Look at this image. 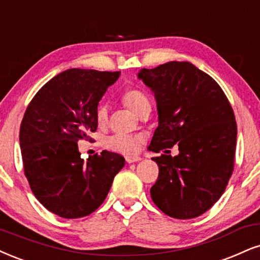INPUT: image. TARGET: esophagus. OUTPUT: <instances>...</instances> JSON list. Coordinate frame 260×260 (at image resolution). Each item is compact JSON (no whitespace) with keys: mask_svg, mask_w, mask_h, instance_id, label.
Returning a JSON list of instances; mask_svg holds the SVG:
<instances>
[{"mask_svg":"<svg viewBox=\"0 0 260 260\" xmlns=\"http://www.w3.org/2000/svg\"><path fill=\"white\" fill-rule=\"evenodd\" d=\"M125 160H126V162H129V164H131V162H136V161H140L141 160V156H125Z\"/></svg>","mask_w":260,"mask_h":260,"instance_id":"esophagus-1","label":"esophagus"}]
</instances>
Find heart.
Returning <instances> with one entry per match:
<instances>
[{"label": "heart", "instance_id": "1", "mask_svg": "<svg viewBox=\"0 0 260 260\" xmlns=\"http://www.w3.org/2000/svg\"><path fill=\"white\" fill-rule=\"evenodd\" d=\"M123 102L130 108L134 113L140 115L146 108L150 107L149 100L146 94H143L137 89H131L127 90L123 95ZM108 110L105 104H100L98 106L95 112L96 120L99 124H104L107 120ZM142 137L137 135H126V134H115L106 140V146L115 152L123 153V154H134L140 148Z\"/></svg>", "mask_w": 260, "mask_h": 260}]
</instances>
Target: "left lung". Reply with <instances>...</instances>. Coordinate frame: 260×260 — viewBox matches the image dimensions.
I'll list each match as a JSON object with an SVG mask.
<instances>
[{"label": "left lung", "instance_id": "1", "mask_svg": "<svg viewBox=\"0 0 260 260\" xmlns=\"http://www.w3.org/2000/svg\"><path fill=\"white\" fill-rule=\"evenodd\" d=\"M154 92L158 127L149 150L177 143L178 155L152 160L159 176L150 197L165 214L190 219L210 210L225 190L234 170L235 115L212 77L188 61H170L137 75Z\"/></svg>", "mask_w": 260, "mask_h": 260}]
</instances>
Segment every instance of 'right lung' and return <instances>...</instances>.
<instances>
[{"label": "right lung", "instance_id": "obj_1", "mask_svg": "<svg viewBox=\"0 0 260 260\" xmlns=\"http://www.w3.org/2000/svg\"><path fill=\"white\" fill-rule=\"evenodd\" d=\"M119 75L66 70L42 86L22 118L19 141L25 176L37 200L62 218L98 210L125 165L118 153L104 150L84 161L78 150V141L98 129L96 108Z\"/></svg>", "mask_w": 260, "mask_h": 260}]
</instances>
